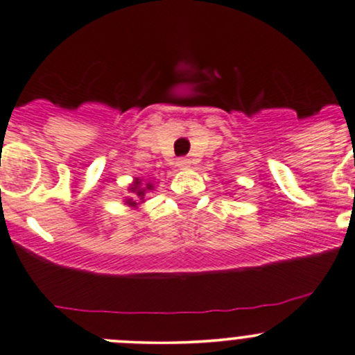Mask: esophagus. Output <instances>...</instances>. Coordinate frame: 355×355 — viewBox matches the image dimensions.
<instances>
[{
	"instance_id": "obj_1",
	"label": "esophagus",
	"mask_w": 355,
	"mask_h": 355,
	"mask_svg": "<svg viewBox=\"0 0 355 355\" xmlns=\"http://www.w3.org/2000/svg\"><path fill=\"white\" fill-rule=\"evenodd\" d=\"M189 165H190L189 159H185V158H178L177 159V166L182 168V170H184V168H189Z\"/></svg>"
}]
</instances>
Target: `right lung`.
<instances>
[{
    "instance_id": "obj_1",
    "label": "right lung",
    "mask_w": 355,
    "mask_h": 355,
    "mask_svg": "<svg viewBox=\"0 0 355 355\" xmlns=\"http://www.w3.org/2000/svg\"><path fill=\"white\" fill-rule=\"evenodd\" d=\"M155 184L149 180H144V178L141 177H134L132 184L128 187V197H124V206H128L130 209H139L141 204H144L146 200H144V196H146L148 192H153L155 190Z\"/></svg>"
}]
</instances>
